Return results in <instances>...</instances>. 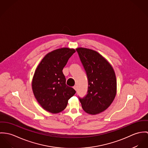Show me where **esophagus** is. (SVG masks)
Segmentation results:
<instances>
[{
	"label": "esophagus",
	"instance_id": "esophagus-1",
	"mask_svg": "<svg viewBox=\"0 0 148 148\" xmlns=\"http://www.w3.org/2000/svg\"><path fill=\"white\" fill-rule=\"evenodd\" d=\"M73 88H74V89L75 91L77 90V86H74L73 87Z\"/></svg>",
	"mask_w": 148,
	"mask_h": 148
}]
</instances>
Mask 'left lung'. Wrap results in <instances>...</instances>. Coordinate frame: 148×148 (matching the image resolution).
<instances>
[{
    "label": "left lung",
    "mask_w": 148,
    "mask_h": 148,
    "mask_svg": "<svg viewBox=\"0 0 148 148\" xmlns=\"http://www.w3.org/2000/svg\"><path fill=\"white\" fill-rule=\"evenodd\" d=\"M88 78L87 95L79 98L83 110L90 115L99 114L113 102L117 92L114 70L109 62L95 50L76 49Z\"/></svg>",
    "instance_id": "8db88e82"
}]
</instances>
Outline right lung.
Returning a JSON list of instances; mask_svg holds the SVG:
<instances>
[{
    "label": "right lung",
    "mask_w": 148,
    "mask_h": 148,
    "mask_svg": "<svg viewBox=\"0 0 148 148\" xmlns=\"http://www.w3.org/2000/svg\"><path fill=\"white\" fill-rule=\"evenodd\" d=\"M75 52L74 49L62 48L46 54L33 75L32 88L35 98L45 111L58 114L66 108L69 99L76 91L66 84L62 70Z\"/></svg>",
    "instance_id": "right-lung-1"
}]
</instances>
